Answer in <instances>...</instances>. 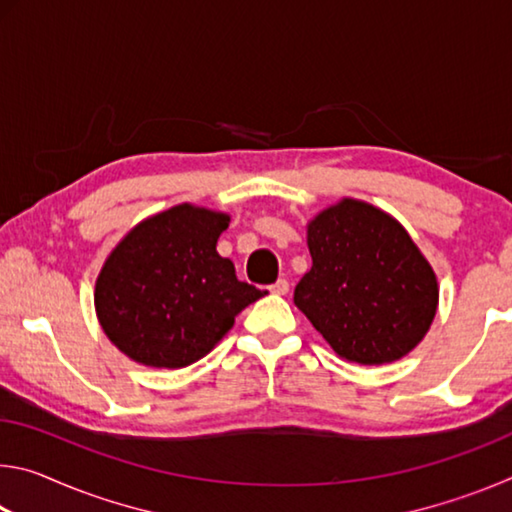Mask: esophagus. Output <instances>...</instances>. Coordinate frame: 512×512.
I'll list each match as a JSON object with an SVG mask.
<instances>
[{
	"mask_svg": "<svg viewBox=\"0 0 512 512\" xmlns=\"http://www.w3.org/2000/svg\"><path fill=\"white\" fill-rule=\"evenodd\" d=\"M268 291L275 293V296H284V293H289V282L284 280V277H280V280L268 287Z\"/></svg>",
	"mask_w": 512,
	"mask_h": 512,
	"instance_id": "obj_1",
	"label": "esophagus"
}]
</instances>
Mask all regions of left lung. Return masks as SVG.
Here are the masks:
<instances>
[{"mask_svg":"<svg viewBox=\"0 0 512 512\" xmlns=\"http://www.w3.org/2000/svg\"><path fill=\"white\" fill-rule=\"evenodd\" d=\"M307 246L311 268L293 302L341 359L379 366L424 339L438 280L391 214L343 198L309 221Z\"/></svg>","mask_w":512,"mask_h":512,"instance_id":"1","label":"left lung"}]
</instances>
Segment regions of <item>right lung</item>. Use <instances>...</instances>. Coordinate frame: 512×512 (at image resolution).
<instances>
[{
  "instance_id": "add662e5",
  "label": "right lung",
  "mask_w": 512,
  "mask_h": 512,
  "mask_svg": "<svg viewBox=\"0 0 512 512\" xmlns=\"http://www.w3.org/2000/svg\"><path fill=\"white\" fill-rule=\"evenodd\" d=\"M230 216L176 205L137 223L103 264L94 289L99 323L142 366L185 368L219 343L235 316L264 296L216 253Z\"/></svg>"
}]
</instances>
